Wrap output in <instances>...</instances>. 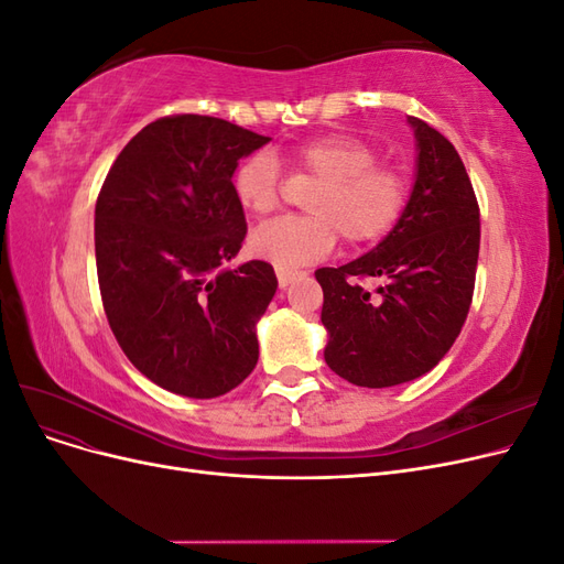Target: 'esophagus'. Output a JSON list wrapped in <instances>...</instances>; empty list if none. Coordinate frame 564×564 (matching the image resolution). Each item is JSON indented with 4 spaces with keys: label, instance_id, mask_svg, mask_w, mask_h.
I'll return each mask as SVG.
<instances>
[{
    "label": "esophagus",
    "instance_id": "obj_1",
    "mask_svg": "<svg viewBox=\"0 0 564 564\" xmlns=\"http://www.w3.org/2000/svg\"><path fill=\"white\" fill-rule=\"evenodd\" d=\"M275 272H278V282H280V289H286L289 284H292V282H294V280L301 275L299 270H286V268H278Z\"/></svg>",
    "mask_w": 564,
    "mask_h": 564
}]
</instances>
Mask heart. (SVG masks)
<instances>
[{"label": "heart", "mask_w": 564, "mask_h": 564, "mask_svg": "<svg viewBox=\"0 0 564 564\" xmlns=\"http://www.w3.org/2000/svg\"><path fill=\"white\" fill-rule=\"evenodd\" d=\"M296 172L315 178L305 199L311 216L268 220L249 235L256 259L294 270L327 256L338 232L348 245H369L398 224L406 202V181L395 169L377 164V150L344 133L319 135L289 148ZM240 207L265 216L280 204V166L265 150L240 162L232 176Z\"/></svg>", "instance_id": "heart-1"}]
</instances>
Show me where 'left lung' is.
I'll return each instance as SVG.
<instances>
[{
    "label": "left lung",
    "mask_w": 564,
    "mask_h": 564,
    "mask_svg": "<svg viewBox=\"0 0 564 564\" xmlns=\"http://www.w3.org/2000/svg\"><path fill=\"white\" fill-rule=\"evenodd\" d=\"M414 185L398 224L369 253L319 268L327 329L324 362L362 388H390L429 373L464 327L480 253V209L456 148L419 117ZM357 276H381L378 296Z\"/></svg>",
    "instance_id": "1"
}]
</instances>
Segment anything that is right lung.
Wrapping results in <instances>:
<instances>
[{"label": "right lung", "mask_w": 564, "mask_h": 564, "mask_svg": "<svg viewBox=\"0 0 564 564\" xmlns=\"http://www.w3.org/2000/svg\"><path fill=\"white\" fill-rule=\"evenodd\" d=\"M268 141L218 117H162L124 145L100 187L96 270L110 329L131 365L176 395H226L259 362L256 324L275 270L226 263L247 235L232 174Z\"/></svg>", "instance_id": "obj_1"}]
</instances>
